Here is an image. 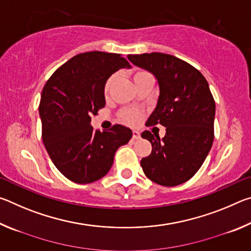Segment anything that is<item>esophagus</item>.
<instances>
[{
  "label": "esophagus",
  "instance_id": "obj_1",
  "mask_svg": "<svg viewBox=\"0 0 251 251\" xmlns=\"http://www.w3.org/2000/svg\"><path fill=\"white\" fill-rule=\"evenodd\" d=\"M133 138H134V139H138V138H141V134H139V131H137V130H133Z\"/></svg>",
  "mask_w": 251,
  "mask_h": 251
}]
</instances>
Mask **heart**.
Wrapping results in <instances>:
<instances>
[{
    "mask_svg": "<svg viewBox=\"0 0 251 251\" xmlns=\"http://www.w3.org/2000/svg\"><path fill=\"white\" fill-rule=\"evenodd\" d=\"M147 76H151V74L148 73V72L143 71V70H138L134 73L133 79H134L135 83H137L138 80L143 79L144 77H147ZM115 79H116L115 75L109 76V77L106 79L105 85H104V92L105 93L109 92L110 87L113 86L114 82H115ZM121 118L123 120V122L127 123V124L135 125V124H137L139 120H141V113H139L138 110H136V109H125L121 113Z\"/></svg>",
    "mask_w": 251,
    "mask_h": 251,
    "instance_id": "heart-1",
    "label": "heart"
}]
</instances>
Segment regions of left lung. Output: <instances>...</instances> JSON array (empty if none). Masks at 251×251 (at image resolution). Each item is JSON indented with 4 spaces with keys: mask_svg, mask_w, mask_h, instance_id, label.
Wrapping results in <instances>:
<instances>
[{
    "mask_svg": "<svg viewBox=\"0 0 251 251\" xmlns=\"http://www.w3.org/2000/svg\"><path fill=\"white\" fill-rule=\"evenodd\" d=\"M127 58L158 82V101L146 126L166 127L161 139L150 130L142 133L152 150L141 166L156 184L180 185L201 167L214 142L216 105L209 85L201 72L173 55L154 52Z\"/></svg>",
    "mask_w": 251,
    "mask_h": 251,
    "instance_id": "1",
    "label": "left lung"
}]
</instances>
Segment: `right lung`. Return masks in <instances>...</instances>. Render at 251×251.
<instances>
[{
	"label": "right lung",
	"mask_w": 251,
	"mask_h": 251,
	"mask_svg": "<svg viewBox=\"0 0 251 251\" xmlns=\"http://www.w3.org/2000/svg\"><path fill=\"white\" fill-rule=\"evenodd\" d=\"M129 69L121 54L94 50L76 55L54 72L42 91V138L59 172L76 184H90L109 172L114 155L133 133L123 125L94 130L91 116L105 106L106 79Z\"/></svg>",
	"instance_id": "right-lung-1"
}]
</instances>
